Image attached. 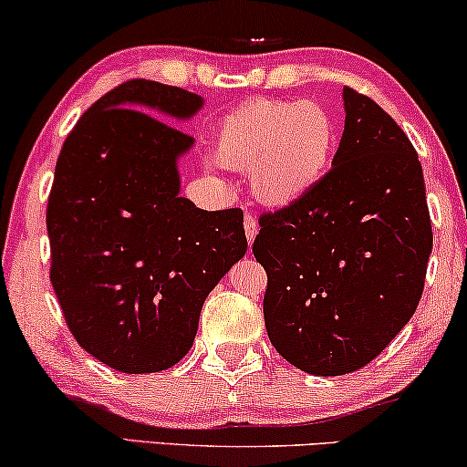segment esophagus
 I'll return each mask as SVG.
<instances>
[{"instance_id": "1", "label": "esophagus", "mask_w": 467, "mask_h": 467, "mask_svg": "<svg viewBox=\"0 0 467 467\" xmlns=\"http://www.w3.org/2000/svg\"><path fill=\"white\" fill-rule=\"evenodd\" d=\"M244 232H246V240H248V244H253L254 235H257V232H259L257 219H254L253 214H246V219H244Z\"/></svg>"}]
</instances>
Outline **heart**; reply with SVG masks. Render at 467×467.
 Segmentation results:
<instances>
[{
  "label": "heart",
  "instance_id": "1",
  "mask_svg": "<svg viewBox=\"0 0 467 467\" xmlns=\"http://www.w3.org/2000/svg\"><path fill=\"white\" fill-rule=\"evenodd\" d=\"M336 120L317 99H253L225 114L214 130L216 161L248 170L257 200L289 206L327 171Z\"/></svg>",
  "mask_w": 467,
  "mask_h": 467
}]
</instances>
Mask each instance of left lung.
Masks as SVG:
<instances>
[{"instance_id":"8db88e82","label":"left lung","mask_w":467,"mask_h":467,"mask_svg":"<svg viewBox=\"0 0 467 467\" xmlns=\"http://www.w3.org/2000/svg\"><path fill=\"white\" fill-rule=\"evenodd\" d=\"M331 170L289 206L259 216L264 318L291 366L342 376L368 366L423 296L433 234L423 168L404 130L344 87Z\"/></svg>"}]
</instances>
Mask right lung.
I'll use <instances>...</instances> for the list:
<instances>
[{"mask_svg":"<svg viewBox=\"0 0 467 467\" xmlns=\"http://www.w3.org/2000/svg\"><path fill=\"white\" fill-rule=\"evenodd\" d=\"M200 108L184 88L127 80L82 114L57 159L50 283L76 342L119 372L181 361L208 293L246 253L240 208L208 213L178 197L176 159L193 138L148 114Z\"/></svg>","mask_w":467,"mask_h":467,"instance_id":"add662e5","label":"right lung"}]
</instances>
